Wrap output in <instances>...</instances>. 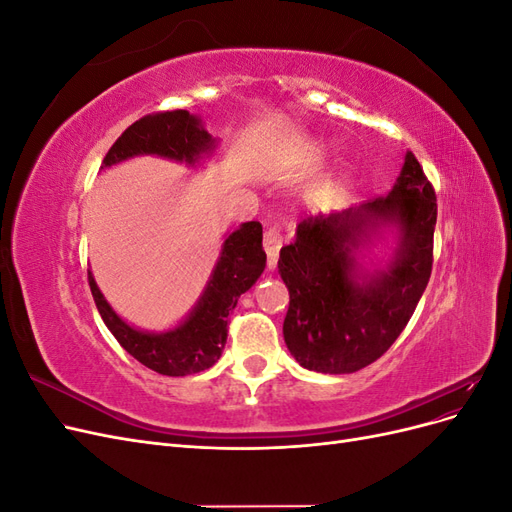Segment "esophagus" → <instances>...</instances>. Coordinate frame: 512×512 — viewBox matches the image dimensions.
Listing matches in <instances>:
<instances>
[{"instance_id": "obj_1", "label": "esophagus", "mask_w": 512, "mask_h": 512, "mask_svg": "<svg viewBox=\"0 0 512 512\" xmlns=\"http://www.w3.org/2000/svg\"><path fill=\"white\" fill-rule=\"evenodd\" d=\"M262 245H265V252H267V267L275 269L277 265V258H280V247H282V235L277 228H269L265 232V237H262Z\"/></svg>"}]
</instances>
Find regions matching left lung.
Returning <instances> with one entry per match:
<instances>
[{
	"instance_id": "1",
	"label": "left lung",
	"mask_w": 512,
	"mask_h": 512,
	"mask_svg": "<svg viewBox=\"0 0 512 512\" xmlns=\"http://www.w3.org/2000/svg\"><path fill=\"white\" fill-rule=\"evenodd\" d=\"M436 218V192L408 151L389 196L297 226L277 269L290 292L284 342L299 365L352 374L393 346L427 288ZM384 227L398 230L394 258L365 272L355 254Z\"/></svg>"
}]
</instances>
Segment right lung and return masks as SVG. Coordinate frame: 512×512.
Returning a JSON list of instances; mask_svg holds the SVG:
<instances>
[{
    "instance_id": "obj_1",
    "label": "right lung",
    "mask_w": 512,
    "mask_h": 512,
    "mask_svg": "<svg viewBox=\"0 0 512 512\" xmlns=\"http://www.w3.org/2000/svg\"><path fill=\"white\" fill-rule=\"evenodd\" d=\"M213 149L215 141L198 117L188 111H164L134 121L108 149L102 168L136 156H160L194 166L203 153L207 156ZM265 265L260 222L241 224L226 237L218 265L190 316L164 333L134 329L121 320L104 299L91 271L89 288L104 324L123 350L162 376H190L218 363L228 337V316L241 294L256 284Z\"/></svg>"
}]
</instances>
